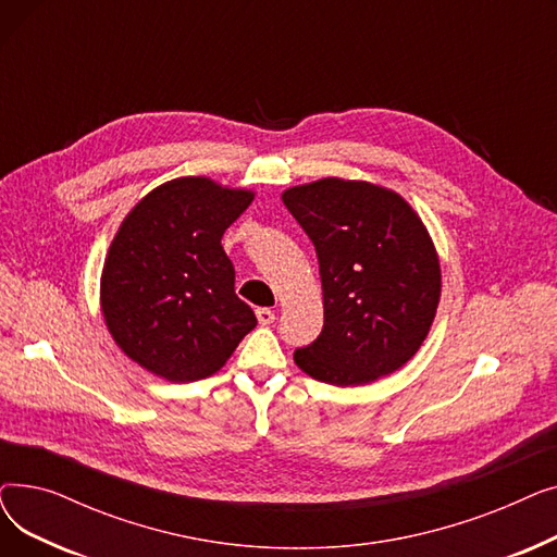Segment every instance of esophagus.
Here are the masks:
<instances>
[{
  "label": "esophagus",
  "mask_w": 557,
  "mask_h": 557,
  "mask_svg": "<svg viewBox=\"0 0 557 557\" xmlns=\"http://www.w3.org/2000/svg\"><path fill=\"white\" fill-rule=\"evenodd\" d=\"M255 313H257V320H259V325H263V327H267V325H273V323H275V313H273L271 309H267V307H261V309H257Z\"/></svg>",
  "instance_id": "1"
}]
</instances>
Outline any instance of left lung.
I'll use <instances>...</instances> for the list:
<instances>
[{
  "label": "left lung",
  "mask_w": 557,
  "mask_h": 557,
  "mask_svg": "<svg viewBox=\"0 0 557 557\" xmlns=\"http://www.w3.org/2000/svg\"><path fill=\"white\" fill-rule=\"evenodd\" d=\"M311 239L325 325L294 352L302 372L361 386L399 370L424 343L441 302V261L420 216L399 194L323 178L282 194Z\"/></svg>",
  "instance_id": "left-lung-1"
}]
</instances>
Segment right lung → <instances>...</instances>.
Returning <instances> with one entry per match:
<instances>
[{
  "label": "right lung",
  "instance_id": "1",
  "mask_svg": "<svg viewBox=\"0 0 557 557\" xmlns=\"http://www.w3.org/2000/svg\"><path fill=\"white\" fill-rule=\"evenodd\" d=\"M248 189L187 175L146 194L110 244L101 311L122 352L166 382L214 374L255 330L234 294L223 232L252 202Z\"/></svg>",
  "mask_w": 557,
  "mask_h": 557
}]
</instances>
